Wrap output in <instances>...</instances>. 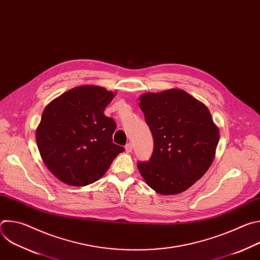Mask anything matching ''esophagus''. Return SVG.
<instances>
[{"instance_id":"1","label":"esophagus","mask_w":260,"mask_h":260,"mask_svg":"<svg viewBox=\"0 0 260 260\" xmlns=\"http://www.w3.org/2000/svg\"><path fill=\"white\" fill-rule=\"evenodd\" d=\"M125 150H126V152H132V150H133L132 143H128L125 145Z\"/></svg>"}]
</instances>
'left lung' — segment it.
Returning a JSON list of instances; mask_svg holds the SVG:
<instances>
[{
	"instance_id": "obj_1",
	"label": "left lung",
	"mask_w": 260,
	"mask_h": 260,
	"mask_svg": "<svg viewBox=\"0 0 260 260\" xmlns=\"http://www.w3.org/2000/svg\"><path fill=\"white\" fill-rule=\"evenodd\" d=\"M140 101L154 145L150 159L138 162L140 174L160 194L186 190L208 171L218 145L209 109L181 89L145 93Z\"/></svg>"
}]
</instances>
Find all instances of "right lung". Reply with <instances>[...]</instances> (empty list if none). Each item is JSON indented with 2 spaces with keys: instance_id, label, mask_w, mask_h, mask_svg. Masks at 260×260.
Here are the masks:
<instances>
[{
  "instance_id": "obj_1",
  "label": "right lung",
  "mask_w": 260,
  "mask_h": 260,
  "mask_svg": "<svg viewBox=\"0 0 260 260\" xmlns=\"http://www.w3.org/2000/svg\"><path fill=\"white\" fill-rule=\"evenodd\" d=\"M113 98L101 86H79L43 111L37 145L46 167L63 183L85 186L98 181L124 151L112 140L115 121L104 114Z\"/></svg>"
}]
</instances>
